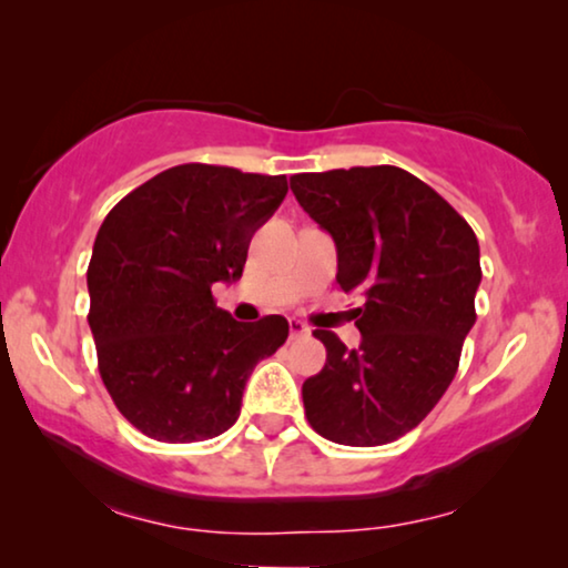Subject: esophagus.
Segmentation results:
<instances>
[{
	"instance_id": "1",
	"label": "esophagus",
	"mask_w": 568,
	"mask_h": 568,
	"mask_svg": "<svg viewBox=\"0 0 568 568\" xmlns=\"http://www.w3.org/2000/svg\"><path fill=\"white\" fill-rule=\"evenodd\" d=\"M310 328L302 321H290V338H302L307 336Z\"/></svg>"
}]
</instances>
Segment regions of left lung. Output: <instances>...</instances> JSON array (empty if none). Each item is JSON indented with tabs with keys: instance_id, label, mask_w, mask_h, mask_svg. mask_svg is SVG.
<instances>
[{
	"instance_id": "1",
	"label": "left lung",
	"mask_w": 568,
	"mask_h": 568,
	"mask_svg": "<svg viewBox=\"0 0 568 568\" xmlns=\"http://www.w3.org/2000/svg\"><path fill=\"white\" fill-rule=\"evenodd\" d=\"M290 183L336 243L341 290L364 294L354 310L359 348L315 331L328 356L302 385L305 416L336 445H387L422 424L453 383L476 323V232L395 165L300 173Z\"/></svg>"
}]
</instances>
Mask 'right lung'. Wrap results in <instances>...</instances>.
I'll use <instances>...</instances> for the list:
<instances>
[{"instance_id": "add662e5", "label": "right lung", "mask_w": 568, "mask_h": 568, "mask_svg": "<svg viewBox=\"0 0 568 568\" xmlns=\"http://www.w3.org/2000/svg\"><path fill=\"white\" fill-rule=\"evenodd\" d=\"M286 191V175L189 162L139 185L100 224L88 266L98 369L146 437H220L255 364L290 336L286 317L237 323L212 297L216 282L243 276L251 237Z\"/></svg>"}]
</instances>
